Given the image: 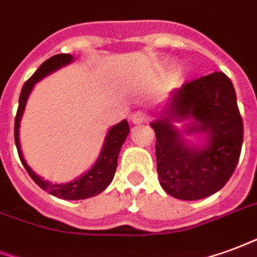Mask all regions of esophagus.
Here are the masks:
<instances>
[{"instance_id": "34e87169", "label": "esophagus", "mask_w": 257, "mask_h": 257, "mask_svg": "<svg viewBox=\"0 0 257 257\" xmlns=\"http://www.w3.org/2000/svg\"><path fill=\"white\" fill-rule=\"evenodd\" d=\"M131 119L134 123H143L147 121V114L144 113L143 110H136L131 114Z\"/></svg>"}]
</instances>
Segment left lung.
Returning <instances> with one entry per match:
<instances>
[{
  "label": "left lung",
  "instance_id": "left-lung-1",
  "mask_svg": "<svg viewBox=\"0 0 257 257\" xmlns=\"http://www.w3.org/2000/svg\"><path fill=\"white\" fill-rule=\"evenodd\" d=\"M187 119V134H204V146L188 145L172 125ZM151 126L157 138L159 184L173 197L204 199L222 189L234 173L244 123L233 83L225 73L214 72L173 91L170 102Z\"/></svg>",
  "mask_w": 257,
  "mask_h": 257
}]
</instances>
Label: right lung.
I'll use <instances>...</instances> for the list:
<instances>
[{
	"label": "right lung",
	"mask_w": 257,
	"mask_h": 257,
	"mask_svg": "<svg viewBox=\"0 0 257 257\" xmlns=\"http://www.w3.org/2000/svg\"><path fill=\"white\" fill-rule=\"evenodd\" d=\"M72 61H73V57L70 54H57V56L50 57L24 83L22 92H20V98H19L16 118H15V143H16L17 153H19L23 166L26 167L30 177L37 182L42 189H45L50 195L58 197V199L81 200V199H88V197L99 195L100 192H103L106 188L109 187L110 182L113 181L114 173H115V169H117L119 150L122 147L123 142H125V139L129 134V123L126 119H122L121 122L110 128V131L106 135V139H104L102 153H100L99 158L96 159V162L94 163V166L91 167L85 174L76 178L75 181L68 182V184H51L49 181H45L43 178H41L38 174L32 172L31 167L28 166L26 159L23 157L20 140H19L20 121H22L23 113H24V109H26V103H27L28 96H30V92L34 88V85L37 84L39 80H42L43 77L50 75L51 72L68 65Z\"/></svg>",
	"instance_id": "1"
}]
</instances>
